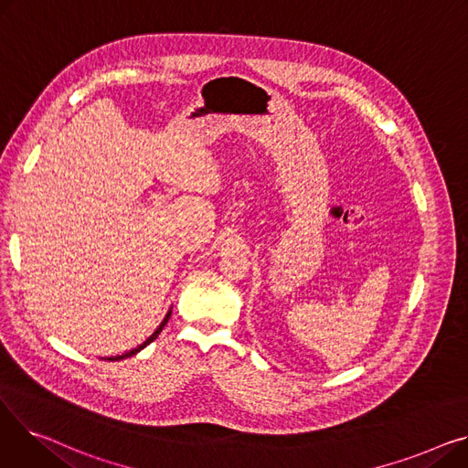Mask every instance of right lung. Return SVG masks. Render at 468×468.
Returning a JSON list of instances; mask_svg holds the SVG:
<instances>
[{
	"label": "right lung",
	"instance_id": "1",
	"mask_svg": "<svg viewBox=\"0 0 468 468\" xmlns=\"http://www.w3.org/2000/svg\"><path fill=\"white\" fill-rule=\"evenodd\" d=\"M170 313H172V309H168V313L165 314V318H163V323L157 326V330L150 335V337H147L144 343H142V346H138V347H134V349H131V351H127V353H122V355H117V356H106L104 360H121V358H127V356H133V355H136V353H140L144 347H147V346H150V343L161 334V330L165 328V324L168 323V318H170Z\"/></svg>",
	"mask_w": 468,
	"mask_h": 468
}]
</instances>
